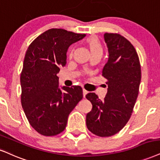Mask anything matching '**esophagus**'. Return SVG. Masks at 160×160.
<instances>
[{
	"label": "esophagus",
	"mask_w": 160,
	"mask_h": 160,
	"mask_svg": "<svg viewBox=\"0 0 160 160\" xmlns=\"http://www.w3.org/2000/svg\"><path fill=\"white\" fill-rule=\"evenodd\" d=\"M88 91H87V90H85V89H83V97L84 98H85V96H86V94L88 93Z\"/></svg>",
	"instance_id": "34e87169"
}]
</instances>
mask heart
Returning <instances> with one entry per match:
<instances>
[{
    "instance_id": "b5f03b06",
    "label": "heart",
    "mask_w": 160,
    "mask_h": 160,
    "mask_svg": "<svg viewBox=\"0 0 160 160\" xmlns=\"http://www.w3.org/2000/svg\"><path fill=\"white\" fill-rule=\"evenodd\" d=\"M86 44L88 45V48L90 51V53L91 55H101L102 56L103 54L104 48L103 46H102L101 41H99L96 36H94V35H92V36L88 37L86 40ZM72 50H70V56H72Z\"/></svg>"
}]
</instances>
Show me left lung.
Instances as JSON below:
<instances>
[{"label":"left lung","instance_id":"obj_1","mask_svg":"<svg viewBox=\"0 0 160 160\" xmlns=\"http://www.w3.org/2000/svg\"><path fill=\"white\" fill-rule=\"evenodd\" d=\"M104 38L109 52L102 70L108 92L102 101L94 92L87 94L92 108L87 114L86 125L93 134L108 137L121 131L131 118L139 94L141 67L134 47L125 37L106 32Z\"/></svg>","mask_w":160,"mask_h":160}]
</instances>
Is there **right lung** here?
Returning <instances> with one entry per match:
<instances>
[{"label": "right lung", "mask_w": 160, "mask_h": 160, "mask_svg": "<svg viewBox=\"0 0 160 160\" xmlns=\"http://www.w3.org/2000/svg\"><path fill=\"white\" fill-rule=\"evenodd\" d=\"M85 34L63 29L43 32L27 49L21 73V104L30 124L41 135L64 131L69 114L83 98L80 86H58L57 74L67 64L68 47Z\"/></svg>", "instance_id": "obj_1"}]
</instances>
